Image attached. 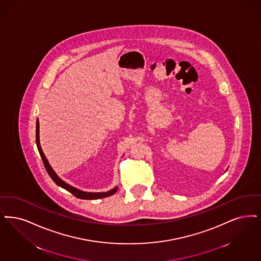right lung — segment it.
Wrapping results in <instances>:
<instances>
[{
	"label": "right lung",
	"instance_id": "add662e5",
	"mask_svg": "<svg viewBox=\"0 0 261 261\" xmlns=\"http://www.w3.org/2000/svg\"><path fill=\"white\" fill-rule=\"evenodd\" d=\"M39 133H40V125H39V120L37 119V123H36V143H37V146H38L39 152H40L41 157H42V162H43V165L45 167L46 172L48 173V175L50 176V177L53 178V181L57 186L61 187V188L68 190V191H70L75 197L80 199H85V200L105 198V197H108V196H111V195L115 194L116 190H117V187H115V188H113V189H111V190H109L107 192H85V191L80 190L77 188H73L72 186L66 184L64 180H62L60 177L56 175V173L53 171V168L49 165L46 157L43 154L42 147H41V145H40V136H39Z\"/></svg>",
	"mask_w": 261,
	"mask_h": 261
}]
</instances>
